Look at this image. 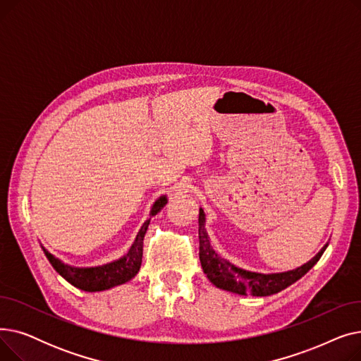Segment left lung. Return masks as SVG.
I'll return each mask as SVG.
<instances>
[{"mask_svg": "<svg viewBox=\"0 0 361 361\" xmlns=\"http://www.w3.org/2000/svg\"><path fill=\"white\" fill-rule=\"evenodd\" d=\"M326 247L328 244L324 245V249H322L310 262L294 271L271 275L243 271L234 267L233 263L222 259L218 253H215L211 245L209 237H207V233L204 230L203 209L199 211V257L203 272L211 279L214 286L235 294L267 297L286 290L301 276H305L314 267L317 260L326 250Z\"/></svg>", "mask_w": 361, "mask_h": 361, "instance_id": "1", "label": "left lung"}]
</instances>
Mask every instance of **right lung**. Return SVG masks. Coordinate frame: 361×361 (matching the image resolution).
Segmentation results:
<instances>
[{
  "label": "right lung",
  "mask_w": 361,
  "mask_h": 361,
  "mask_svg": "<svg viewBox=\"0 0 361 361\" xmlns=\"http://www.w3.org/2000/svg\"><path fill=\"white\" fill-rule=\"evenodd\" d=\"M165 204H166V197L162 196L159 200L155 202L154 207H152V216L157 215ZM149 224H150V218L143 224L142 230L139 231L136 241L131 245L127 256H124L117 262L104 264V267L89 268V269L71 268V267H67V264H64L63 262H60L59 259H55L45 249H44V253L47 255L49 263L52 264V268L66 281H68L71 286L85 291H90V293L108 290L111 287H116V286H120V283L130 281L139 272L140 264H142V256H143V238L147 231Z\"/></svg>",
  "instance_id": "right-lung-1"
}]
</instances>
